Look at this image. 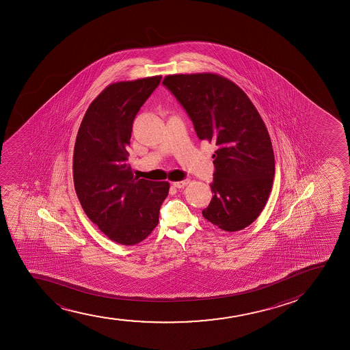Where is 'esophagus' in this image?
Segmentation results:
<instances>
[{
    "label": "esophagus",
    "mask_w": 350,
    "mask_h": 350,
    "mask_svg": "<svg viewBox=\"0 0 350 350\" xmlns=\"http://www.w3.org/2000/svg\"><path fill=\"white\" fill-rule=\"evenodd\" d=\"M189 185V180H183V181L178 182H173V185L177 189H181V188H185V185Z\"/></svg>",
    "instance_id": "34e87169"
}]
</instances>
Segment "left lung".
Listing matches in <instances>:
<instances>
[{
  "label": "left lung",
  "mask_w": 350,
  "mask_h": 350,
  "mask_svg": "<svg viewBox=\"0 0 350 350\" xmlns=\"http://www.w3.org/2000/svg\"><path fill=\"white\" fill-rule=\"evenodd\" d=\"M162 84L185 107L200 140L217 146L213 196L203 217L228 232L249 226L269 200L275 167L260 114L238 85L216 73L169 75Z\"/></svg>",
  "instance_id": "left-lung-1"
}]
</instances>
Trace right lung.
Here are the masks:
<instances>
[{
    "label": "right lung",
    "instance_id": "obj_1",
    "mask_svg": "<svg viewBox=\"0 0 350 350\" xmlns=\"http://www.w3.org/2000/svg\"><path fill=\"white\" fill-rule=\"evenodd\" d=\"M161 76L109 85L91 103L77 134L73 182L86 216L111 241L135 245L159 223L168 182L134 176L127 165L133 121Z\"/></svg>",
    "mask_w": 350,
    "mask_h": 350
}]
</instances>
